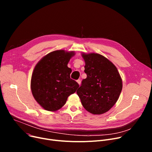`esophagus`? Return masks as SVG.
Masks as SVG:
<instances>
[{"instance_id":"esophagus-1","label":"esophagus","mask_w":152,"mask_h":152,"mask_svg":"<svg viewBox=\"0 0 152 152\" xmlns=\"http://www.w3.org/2000/svg\"><path fill=\"white\" fill-rule=\"evenodd\" d=\"M77 83H78V84L80 86L81 84V79H78V80H77Z\"/></svg>"}]
</instances>
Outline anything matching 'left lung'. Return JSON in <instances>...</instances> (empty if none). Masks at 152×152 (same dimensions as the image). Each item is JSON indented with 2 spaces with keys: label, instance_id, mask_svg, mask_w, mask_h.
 I'll return each mask as SVG.
<instances>
[{
  "label": "left lung",
  "instance_id": "1",
  "mask_svg": "<svg viewBox=\"0 0 152 152\" xmlns=\"http://www.w3.org/2000/svg\"><path fill=\"white\" fill-rule=\"evenodd\" d=\"M87 77L76 91L84 108L94 115L106 113L117 102L123 87L116 67L102 55L83 53Z\"/></svg>",
  "mask_w": 152,
  "mask_h": 152
}]
</instances>
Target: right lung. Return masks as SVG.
<instances>
[{"label":"right lung","instance_id":"right-lung-1","mask_svg":"<svg viewBox=\"0 0 152 152\" xmlns=\"http://www.w3.org/2000/svg\"><path fill=\"white\" fill-rule=\"evenodd\" d=\"M74 52L55 50L46 55L36 65L31 81V92L43 108L54 111L61 108L79 84L70 78L68 67Z\"/></svg>","mask_w":152,"mask_h":152}]
</instances>
